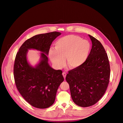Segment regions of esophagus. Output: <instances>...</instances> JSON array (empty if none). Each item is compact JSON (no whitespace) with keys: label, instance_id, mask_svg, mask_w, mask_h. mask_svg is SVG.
<instances>
[{"label":"esophagus","instance_id":"esophagus-1","mask_svg":"<svg viewBox=\"0 0 123 123\" xmlns=\"http://www.w3.org/2000/svg\"><path fill=\"white\" fill-rule=\"evenodd\" d=\"M62 74H63V77H64V79H65V78H66V75H67L66 73L65 72H63V73H62Z\"/></svg>","mask_w":123,"mask_h":123}]
</instances>
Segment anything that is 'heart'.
I'll use <instances>...</instances> for the list:
<instances>
[{
    "label": "heart",
    "mask_w": 123,
    "mask_h": 123,
    "mask_svg": "<svg viewBox=\"0 0 123 123\" xmlns=\"http://www.w3.org/2000/svg\"><path fill=\"white\" fill-rule=\"evenodd\" d=\"M55 49H50L49 56L50 60L57 68H61L65 64L71 68L81 66L89 56L90 43L74 35H68L58 39L55 44Z\"/></svg>",
    "instance_id": "1"
}]
</instances>
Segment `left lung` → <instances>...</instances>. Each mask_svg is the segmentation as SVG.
Here are the masks:
<instances>
[{"mask_svg":"<svg viewBox=\"0 0 123 123\" xmlns=\"http://www.w3.org/2000/svg\"><path fill=\"white\" fill-rule=\"evenodd\" d=\"M92 48L85 63L68 71L66 80L74 103L82 107L96 104L106 91L110 78V66L104 47L89 34Z\"/></svg>","mask_w":123,"mask_h":123,"instance_id":"obj_1","label":"left lung"}]
</instances>
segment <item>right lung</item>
Returning <instances> with one entry per match:
<instances>
[{
	"mask_svg": "<svg viewBox=\"0 0 123 123\" xmlns=\"http://www.w3.org/2000/svg\"><path fill=\"white\" fill-rule=\"evenodd\" d=\"M61 34L53 31L34 36L27 39L16 54L13 67L15 85L24 99L35 108L46 109L51 106L58 87L64 81L62 71L52 68L47 55L52 41ZM30 49L43 52L40 63L34 67L27 61Z\"/></svg>",
	"mask_w": 123,
	"mask_h": 123,
	"instance_id": "right-lung-1",
	"label": "right lung"
}]
</instances>
